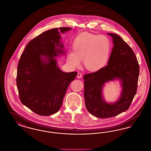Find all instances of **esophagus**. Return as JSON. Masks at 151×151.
<instances>
[{"label":"esophagus","instance_id":"esophagus-1","mask_svg":"<svg viewBox=\"0 0 151 151\" xmlns=\"http://www.w3.org/2000/svg\"><path fill=\"white\" fill-rule=\"evenodd\" d=\"M82 76H83V74H82L81 73H78V75H77V77H78V78H82Z\"/></svg>","mask_w":151,"mask_h":151}]
</instances>
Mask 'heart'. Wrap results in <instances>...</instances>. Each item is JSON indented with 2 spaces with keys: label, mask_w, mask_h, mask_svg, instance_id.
<instances>
[{
  "label": "heart",
  "mask_w": 151,
  "mask_h": 151,
  "mask_svg": "<svg viewBox=\"0 0 151 151\" xmlns=\"http://www.w3.org/2000/svg\"><path fill=\"white\" fill-rule=\"evenodd\" d=\"M73 51L66 54L67 64L71 68L80 65L83 60L89 71H96L107 63L111 52V42L109 37L103 35L83 33L73 42Z\"/></svg>",
  "instance_id": "1"
}]
</instances>
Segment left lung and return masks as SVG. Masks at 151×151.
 <instances>
[{"instance_id": "left-lung-1", "label": "left lung", "mask_w": 151, "mask_h": 151, "mask_svg": "<svg viewBox=\"0 0 151 151\" xmlns=\"http://www.w3.org/2000/svg\"><path fill=\"white\" fill-rule=\"evenodd\" d=\"M107 34L112 36L114 42L108 65L83 77L86 108L101 119L114 117L129 109L137 91L139 75V63L133 49L120 36ZM116 78L122 81L123 90L118 101L109 104L102 99V87Z\"/></svg>"}]
</instances>
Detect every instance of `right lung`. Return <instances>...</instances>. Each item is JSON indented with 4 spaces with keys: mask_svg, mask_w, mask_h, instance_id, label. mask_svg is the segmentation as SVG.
<instances>
[{
    "mask_svg": "<svg viewBox=\"0 0 151 151\" xmlns=\"http://www.w3.org/2000/svg\"><path fill=\"white\" fill-rule=\"evenodd\" d=\"M71 29L60 27L42 32L27 44L21 55L16 78L19 99L37 115L57 113L68 85L77 75V72L63 73L54 58L63 53L60 32Z\"/></svg>",
    "mask_w": 151,
    "mask_h": 151,
    "instance_id": "1",
    "label": "right lung"
}]
</instances>
